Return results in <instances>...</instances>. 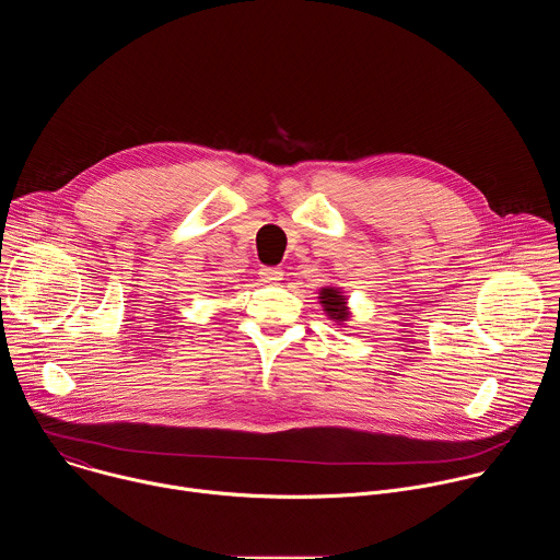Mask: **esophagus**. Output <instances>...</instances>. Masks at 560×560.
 <instances>
[{"instance_id": "obj_1", "label": "esophagus", "mask_w": 560, "mask_h": 560, "mask_svg": "<svg viewBox=\"0 0 560 560\" xmlns=\"http://www.w3.org/2000/svg\"><path fill=\"white\" fill-rule=\"evenodd\" d=\"M259 275H261V279H264L266 283H279V281L283 279V272H281L279 268H270V266H264V268L259 270Z\"/></svg>"}]
</instances>
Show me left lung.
Listing matches in <instances>:
<instances>
[{
    "label": "left lung",
    "mask_w": 560,
    "mask_h": 560,
    "mask_svg": "<svg viewBox=\"0 0 560 560\" xmlns=\"http://www.w3.org/2000/svg\"><path fill=\"white\" fill-rule=\"evenodd\" d=\"M322 303H324V310L328 312L330 318H337V322H346L348 318V307H346V299L339 290L335 288H324L322 290Z\"/></svg>",
    "instance_id": "obj_1"
}]
</instances>
